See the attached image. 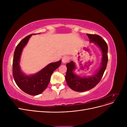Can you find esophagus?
<instances>
[{
    "label": "esophagus",
    "instance_id": "34e87169",
    "mask_svg": "<svg viewBox=\"0 0 127 127\" xmlns=\"http://www.w3.org/2000/svg\"><path fill=\"white\" fill-rule=\"evenodd\" d=\"M69 60H70L69 57L67 56H64L63 57V58H62V62L64 64H66V63L68 62V61H69Z\"/></svg>",
    "mask_w": 127,
    "mask_h": 127
}]
</instances>
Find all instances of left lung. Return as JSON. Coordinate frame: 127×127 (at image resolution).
Instances as JSON below:
<instances>
[{
  "instance_id": "left-lung-1",
  "label": "left lung",
  "mask_w": 127,
  "mask_h": 127,
  "mask_svg": "<svg viewBox=\"0 0 127 127\" xmlns=\"http://www.w3.org/2000/svg\"><path fill=\"white\" fill-rule=\"evenodd\" d=\"M90 43H94L100 49L102 52V60L99 67L94 74L88 77H82L76 74L75 63L72 61L66 64L67 72L65 78L71 90L76 92H85L94 88L99 82L104 72L107 63V45L102 38L96 34H87Z\"/></svg>"
}]
</instances>
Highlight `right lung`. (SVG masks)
<instances>
[{"instance_id": "right-lung-1", "label": "right lung", "mask_w": 127, "mask_h": 127, "mask_svg": "<svg viewBox=\"0 0 127 127\" xmlns=\"http://www.w3.org/2000/svg\"><path fill=\"white\" fill-rule=\"evenodd\" d=\"M34 34H36L27 36L18 43L15 50L13 62V76L15 83L23 91L31 95H39L45 90L52 73L61 63V60L50 63L39 71L32 75H26L22 71L20 63L23 50L30 37Z\"/></svg>"}]
</instances>
